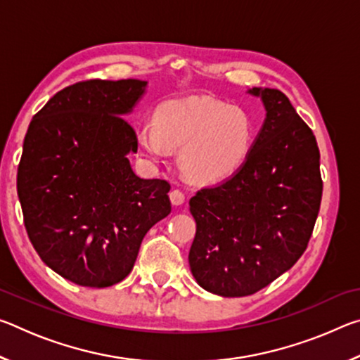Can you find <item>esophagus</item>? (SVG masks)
Returning a JSON list of instances; mask_svg holds the SVG:
<instances>
[{
	"instance_id": "obj_1",
	"label": "esophagus",
	"mask_w": 360,
	"mask_h": 360,
	"mask_svg": "<svg viewBox=\"0 0 360 360\" xmlns=\"http://www.w3.org/2000/svg\"><path fill=\"white\" fill-rule=\"evenodd\" d=\"M169 200H172V203L174 206H179L186 202V195L184 192H181L179 188H174V191L169 192Z\"/></svg>"
}]
</instances>
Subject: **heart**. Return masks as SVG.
I'll return each instance as SVG.
<instances>
[{
    "label": "heart",
    "instance_id": "obj_1",
    "mask_svg": "<svg viewBox=\"0 0 360 360\" xmlns=\"http://www.w3.org/2000/svg\"><path fill=\"white\" fill-rule=\"evenodd\" d=\"M154 124L136 130L139 150L150 158H165L169 148H181L182 172L195 181H214L233 174L252 148L254 127L238 108L206 98L163 103Z\"/></svg>",
    "mask_w": 360,
    "mask_h": 360
}]
</instances>
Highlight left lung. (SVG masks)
<instances>
[{
  "instance_id": "obj_1",
  "label": "left lung",
  "mask_w": 360,
  "mask_h": 360,
  "mask_svg": "<svg viewBox=\"0 0 360 360\" xmlns=\"http://www.w3.org/2000/svg\"><path fill=\"white\" fill-rule=\"evenodd\" d=\"M266 119L246 162L191 198L197 231L188 252L192 275L222 297H246L294 266L311 238L322 179L319 148L288 96L249 90Z\"/></svg>"
}]
</instances>
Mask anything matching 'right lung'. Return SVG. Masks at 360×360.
Listing matches in <instances>:
<instances>
[{"label": "right lung", "instance_id": "add662e5", "mask_svg": "<svg viewBox=\"0 0 360 360\" xmlns=\"http://www.w3.org/2000/svg\"><path fill=\"white\" fill-rule=\"evenodd\" d=\"M146 81L89 79L60 90L30 122L17 172L23 222L39 257L71 283L117 284L144 235L172 212L165 179L133 173L124 115Z\"/></svg>", "mask_w": 360, "mask_h": 360}]
</instances>
